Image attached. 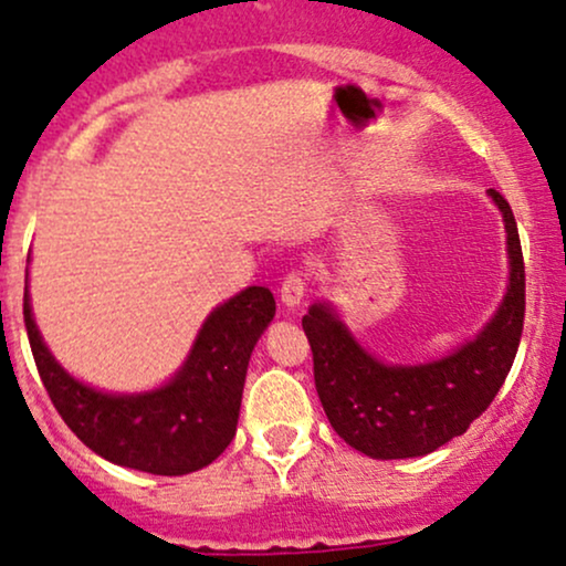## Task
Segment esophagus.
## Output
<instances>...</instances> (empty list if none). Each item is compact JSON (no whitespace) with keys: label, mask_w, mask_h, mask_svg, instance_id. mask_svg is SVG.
Here are the masks:
<instances>
[{"label":"esophagus","mask_w":566,"mask_h":566,"mask_svg":"<svg viewBox=\"0 0 566 566\" xmlns=\"http://www.w3.org/2000/svg\"><path fill=\"white\" fill-rule=\"evenodd\" d=\"M277 294H281V302L285 304V307H300L304 294H307V283H304L302 272H289V275L283 277Z\"/></svg>","instance_id":"esophagus-1"}]
</instances>
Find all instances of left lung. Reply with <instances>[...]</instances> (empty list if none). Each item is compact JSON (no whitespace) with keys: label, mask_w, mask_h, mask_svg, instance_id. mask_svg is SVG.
I'll list each match as a JSON object with an SVG mask.
<instances>
[{"label":"left lung","mask_w":566,"mask_h":566,"mask_svg":"<svg viewBox=\"0 0 566 566\" xmlns=\"http://www.w3.org/2000/svg\"><path fill=\"white\" fill-rule=\"evenodd\" d=\"M507 234L511 277L492 321L475 339L441 360L387 366L355 342L332 304L317 302L302 317L313 350L315 390L332 428L374 460H406L436 452L462 436L503 387L524 328V256L511 206L497 189Z\"/></svg>","instance_id":"obj_1"}]
</instances>
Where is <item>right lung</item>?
Masks as SVG:
<instances>
[{
  "instance_id": "1",
  "label": "right lung",
  "mask_w": 566,
  "mask_h": 566,
  "mask_svg": "<svg viewBox=\"0 0 566 566\" xmlns=\"http://www.w3.org/2000/svg\"><path fill=\"white\" fill-rule=\"evenodd\" d=\"M275 317V296L249 285L202 323L192 353L168 385L117 396L77 382L44 347L23 294V323L44 390L72 433L114 465L155 475L200 471L238 430L253 345Z\"/></svg>"
}]
</instances>
